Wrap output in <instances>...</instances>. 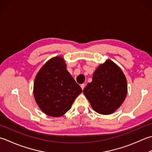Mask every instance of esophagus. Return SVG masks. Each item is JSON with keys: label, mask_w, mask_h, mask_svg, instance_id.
<instances>
[{"label": "esophagus", "mask_w": 152, "mask_h": 152, "mask_svg": "<svg viewBox=\"0 0 152 152\" xmlns=\"http://www.w3.org/2000/svg\"><path fill=\"white\" fill-rule=\"evenodd\" d=\"M80 87H81L82 90L83 91V89H84V88H85V85L84 84V83H83V84H81V85H80Z\"/></svg>", "instance_id": "34e87169"}]
</instances>
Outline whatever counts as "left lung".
I'll use <instances>...</instances> for the list:
<instances>
[{"label": "left lung", "mask_w": 152, "mask_h": 152, "mask_svg": "<svg viewBox=\"0 0 152 152\" xmlns=\"http://www.w3.org/2000/svg\"><path fill=\"white\" fill-rule=\"evenodd\" d=\"M83 93L96 112L109 115L125 100L127 93L126 77L115 64L107 60L96 69L92 82Z\"/></svg>", "instance_id": "8db88e82"}]
</instances>
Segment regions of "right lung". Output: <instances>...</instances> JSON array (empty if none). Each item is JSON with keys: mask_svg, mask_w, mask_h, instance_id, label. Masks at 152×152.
Returning a JSON list of instances; mask_svg holds the SVG:
<instances>
[{"mask_svg": "<svg viewBox=\"0 0 152 152\" xmlns=\"http://www.w3.org/2000/svg\"><path fill=\"white\" fill-rule=\"evenodd\" d=\"M81 92L80 86L67 71L64 59L59 56L52 58L42 66L34 83L37 104L51 117L66 113Z\"/></svg>", "mask_w": 152, "mask_h": 152, "instance_id": "add662e5", "label": "right lung"}]
</instances>
